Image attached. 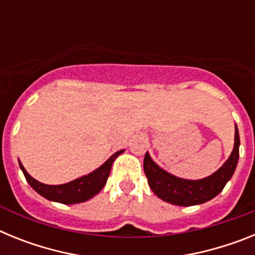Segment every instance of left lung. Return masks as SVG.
Wrapping results in <instances>:
<instances>
[{
  "mask_svg": "<svg viewBox=\"0 0 255 255\" xmlns=\"http://www.w3.org/2000/svg\"><path fill=\"white\" fill-rule=\"evenodd\" d=\"M239 145L240 138L235 125V144L229 159L213 175L202 180H185L173 176L157 166L147 152L144 155L143 167L148 184L153 193L167 203L182 207L206 203L220 194L233 177L239 161Z\"/></svg>",
  "mask_w": 255,
  "mask_h": 255,
  "instance_id": "obj_1",
  "label": "left lung"
}]
</instances>
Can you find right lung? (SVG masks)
Wrapping results in <instances>:
<instances>
[{
    "instance_id": "1",
    "label": "right lung",
    "mask_w": 255,
    "mask_h": 255,
    "mask_svg": "<svg viewBox=\"0 0 255 255\" xmlns=\"http://www.w3.org/2000/svg\"><path fill=\"white\" fill-rule=\"evenodd\" d=\"M123 152L124 149L112 154L101 167H98L96 171L89 173V175L79 177V179L74 180V181L62 184V185H46V184H42V182L33 179L26 172V170L24 168V166H22L20 161L19 164L26 181L29 182V185L34 189L38 194H40L46 199L52 200V202H58V203L62 204H75L87 202V200L93 198L94 195H97L102 190L103 186L107 182L110 172H111L112 163H114L117 155H120Z\"/></svg>"
}]
</instances>
